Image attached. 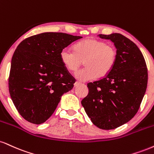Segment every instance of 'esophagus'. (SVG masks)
Returning a JSON list of instances; mask_svg holds the SVG:
<instances>
[{
    "mask_svg": "<svg viewBox=\"0 0 154 154\" xmlns=\"http://www.w3.org/2000/svg\"><path fill=\"white\" fill-rule=\"evenodd\" d=\"M81 84L79 82H75V84H74V86H75V88H77V87H78V86H79V85H80Z\"/></svg>",
    "mask_w": 154,
    "mask_h": 154,
    "instance_id": "1",
    "label": "esophagus"
}]
</instances>
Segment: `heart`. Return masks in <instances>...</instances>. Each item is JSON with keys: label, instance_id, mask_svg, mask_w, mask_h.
Listing matches in <instances>:
<instances>
[{"label": "heart", "instance_id": "1", "mask_svg": "<svg viewBox=\"0 0 154 154\" xmlns=\"http://www.w3.org/2000/svg\"><path fill=\"white\" fill-rule=\"evenodd\" d=\"M60 60L70 72H75L84 62L86 67L75 73L80 82H88L105 77L113 69L117 60V51L106 42L97 38H88L75 44L73 51L64 49L61 51Z\"/></svg>", "mask_w": 154, "mask_h": 154}]
</instances>
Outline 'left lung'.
I'll return each instance as SVG.
<instances>
[{"label":"left lung","instance_id":"1","mask_svg":"<svg viewBox=\"0 0 154 154\" xmlns=\"http://www.w3.org/2000/svg\"><path fill=\"white\" fill-rule=\"evenodd\" d=\"M99 36L113 42L117 60L104 78L88 83V95L81 103L94 125L110 130L138 112L147 88L148 69L141 51L127 37L118 33Z\"/></svg>","mask_w":154,"mask_h":154}]
</instances>
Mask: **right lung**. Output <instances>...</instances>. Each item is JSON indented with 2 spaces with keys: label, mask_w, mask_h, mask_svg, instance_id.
Wrapping results in <instances>:
<instances>
[{
  "label": "right lung",
  "mask_w": 154,
  "mask_h": 154,
  "mask_svg": "<svg viewBox=\"0 0 154 154\" xmlns=\"http://www.w3.org/2000/svg\"><path fill=\"white\" fill-rule=\"evenodd\" d=\"M82 38L46 32L26 38L11 59L8 88L18 112L27 121L42 124L51 117L75 79L60 60L61 51Z\"/></svg>",
  "instance_id": "right-lung-1"
}]
</instances>
